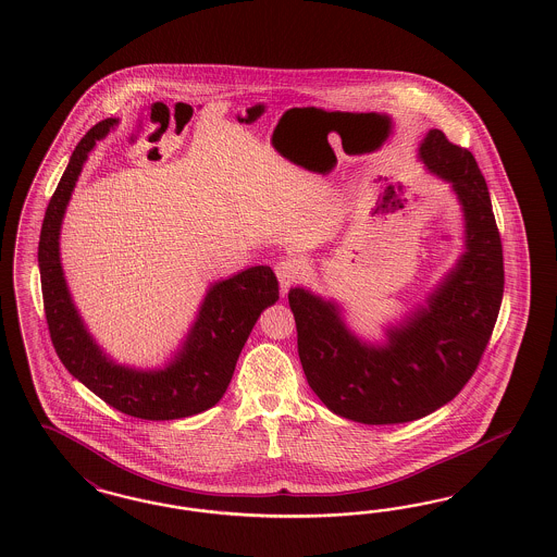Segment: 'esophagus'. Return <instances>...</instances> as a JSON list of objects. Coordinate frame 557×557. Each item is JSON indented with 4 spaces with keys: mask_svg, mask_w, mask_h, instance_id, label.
<instances>
[{
    "mask_svg": "<svg viewBox=\"0 0 557 557\" xmlns=\"http://www.w3.org/2000/svg\"><path fill=\"white\" fill-rule=\"evenodd\" d=\"M275 275L280 280L282 292H288L289 286H294L302 277V265L296 259H282L275 265Z\"/></svg>",
    "mask_w": 557,
    "mask_h": 557,
    "instance_id": "1",
    "label": "esophagus"
}]
</instances>
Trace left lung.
Masks as SVG:
<instances>
[{"label": "left lung", "instance_id": "left-lung-1", "mask_svg": "<svg viewBox=\"0 0 557 557\" xmlns=\"http://www.w3.org/2000/svg\"><path fill=\"white\" fill-rule=\"evenodd\" d=\"M420 160L450 183L465 218V252L423 305L386 326L383 344H370L347 326L337 302L289 289L308 384L351 422H413L453 401L473 376L498 319L504 257L480 166L441 129L425 134Z\"/></svg>", "mask_w": 557, "mask_h": 557}]
</instances>
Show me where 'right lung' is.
Here are the masks:
<instances>
[{
    "mask_svg": "<svg viewBox=\"0 0 557 557\" xmlns=\"http://www.w3.org/2000/svg\"><path fill=\"white\" fill-rule=\"evenodd\" d=\"M116 123L119 119H104L77 141L45 211L39 240L45 317L59 360L104 404L139 420H181L210 409L224 397L250 331L261 312L280 298V286L268 265H255L215 282L169 364L139 370L113 362L95 342L72 300L59 257V234L88 153Z\"/></svg>",
    "mask_w": 557,
    "mask_h": 557,
    "instance_id": "add662e5",
    "label": "right lung"
}]
</instances>
